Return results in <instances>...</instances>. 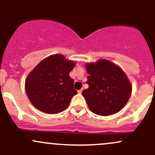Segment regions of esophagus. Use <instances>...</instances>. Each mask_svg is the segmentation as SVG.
Returning a JSON list of instances; mask_svg holds the SVG:
<instances>
[{
    "label": "esophagus",
    "mask_w": 155,
    "mask_h": 155,
    "mask_svg": "<svg viewBox=\"0 0 155 155\" xmlns=\"http://www.w3.org/2000/svg\"><path fill=\"white\" fill-rule=\"evenodd\" d=\"M82 91H83V89H80V90H78V93H79V94H81V93H82Z\"/></svg>",
    "instance_id": "esophagus-1"
}]
</instances>
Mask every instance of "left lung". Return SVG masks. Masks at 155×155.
<instances>
[{"instance_id":"left-lung-1","label":"left lung","mask_w":155,"mask_h":155,"mask_svg":"<svg viewBox=\"0 0 155 155\" xmlns=\"http://www.w3.org/2000/svg\"><path fill=\"white\" fill-rule=\"evenodd\" d=\"M86 68L88 88L82 94L90 110L100 116L121 110L132 94V85L122 69L106 59L87 63Z\"/></svg>"}]
</instances>
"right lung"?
Wrapping results in <instances>:
<instances>
[{
	"mask_svg": "<svg viewBox=\"0 0 155 155\" xmlns=\"http://www.w3.org/2000/svg\"><path fill=\"white\" fill-rule=\"evenodd\" d=\"M75 63L63 55L54 54L43 59L29 73L25 89L36 109L55 114L67 108L72 97L78 93L73 86L74 80L69 77Z\"/></svg>",
	"mask_w": 155,
	"mask_h": 155,
	"instance_id": "add662e5",
	"label": "right lung"
}]
</instances>
